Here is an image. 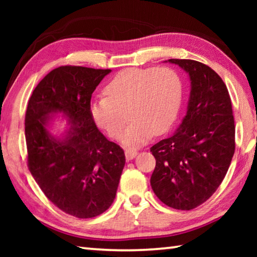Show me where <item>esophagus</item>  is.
I'll return each instance as SVG.
<instances>
[{"label": "esophagus", "instance_id": "34e87169", "mask_svg": "<svg viewBox=\"0 0 257 257\" xmlns=\"http://www.w3.org/2000/svg\"><path fill=\"white\" fill-rule=\"evenodd\" d=\"M124 154H125V159L129 161V160H133L134 158H136L137 151L135 149H125Z\"/></svg>", "mask_w": 257, "mask_h": 257}]
</instances>
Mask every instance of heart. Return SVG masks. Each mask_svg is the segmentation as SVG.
I'll list each match as a JSON object with an SVG mask.
<instances>
[{"label":"heart","instance_id":"heart-1","mask_svg":"<svg viewBox=\"0 0 257 257\" xmlns=\"http://www.w3.org/2000/svg\"><path fill=\"white\" fill-rule=\"evenodd\" d=\"M106 97L90 103V113L98 127L124 145H141L152 134L167 132L175 122L181 104L182 84L171 68L125 69L116 73L104 88Z\"/></svg>","mask_w":257,"mask_h":257}]
</instances>
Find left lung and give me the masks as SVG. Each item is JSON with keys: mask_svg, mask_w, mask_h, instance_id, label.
I'll list each match as a JSON object with an SVG mask.
<instances>
[{"mask_svg": "<svg viewBox=\"0 0 257 257\" xmlns=\"http://www.w3.org/2000/svg\"><path fill=\"white\" fill-rule=\"evenodd\" d=\"M190 78L187 114L171 136L151 147L152 189L165 205L193 210L224 179L234 153L231 99L221 77L194 60L170 59Z\"/></svg>", "mask_w": 257, "mask_h": 257, "instance_id": "obj_1", "label": "left lung"}]
</instances>
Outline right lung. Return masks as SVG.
<instances>
[{
    "instance_id": "1",
    "label": "right lung",
    "mask_w": 257,
    "mask_h": 257,
    "mask_svg": "<svg viewBox=\"0 0 257 257\" xmlns=\"http://www.w3.org/2000/svg\"><path fill=\"white\" fill-rule=\"evenodd\" d=\"M110 69L62 66L43 78L25 116L28 168L45 196L67 214L88 219L105 212L115 198L125 158L97 129L90 98ZM63 112L69 128L63 139L47 127Z\"/></svg>"
}]
</instances>
